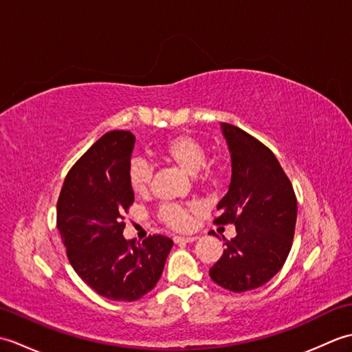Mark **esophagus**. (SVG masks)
<instances>
[{
    "label": "esophagus",
    "mask_w": 352,
    "mask_h": 352,
    "mask_svg": "<svg viewBox=\"0 0 352 352\" xmlns=\"http://www.w3.org/2000/svg\"><path fill=\"white\" fill-rule=\"evenodd\" d=\"M197 236H174L175 243H190L197 241Z\"/></svg>",
    "instance_id": "obj_1"
}]
</instances>
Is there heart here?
<instances>
[{"label":"heart","mask_w":352,"mask_h":352,"mask_svg":"<svg viewBox=\"0 0 352 352\" xmlns=\"http://www.w3.org/2000/svg\"><path fill=\"white\" fill-rule=\"evenodd\" d=\"M163 160L172 163L174 166L180 168L186 174H190L193 183L201 190H213L226 180L227 168L219 160L206 162L207 149L204 144L197 138L189 134H180V136L170 138L163 145L157 148ZM153 170L146 163L140 160L131 162L129 168V184L130 189L138 197H145L151 189ZM197 213V207L193 204H163L159 208L157 218L164 226L184 231L190 228L193 214Z\"/></svg>","instance_id":"1"}]
</instances>
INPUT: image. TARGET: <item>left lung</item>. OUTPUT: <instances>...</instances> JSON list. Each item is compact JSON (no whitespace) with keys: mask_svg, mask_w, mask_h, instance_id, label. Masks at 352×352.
<instances>
[{"mask_svg":"<svg viewBox=\"0 0 352 352\" xmlns=\"http://www.w3.org/2000/svg\"><path fill=\"white\" fill-rule=\"evenodd\" d=\"M231 151V183L218 204V226H236L210 267L221 287L242 294L263 286L283 267L296 226V195L274 153L236 125L222 122Z\"/></svg>","mask_w":352,"mask_h":352,"instance_id":"8db88e82","label":"left lung"}]
</instances>
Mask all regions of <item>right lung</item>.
Wrapping results in <instances>:
<instances>
[{
  "mask_svg": "<svg viewBox=\"0 0 352 352\" xmlns=\"http://www.w3.org/2000/svg\"><path fill=\"white\" fill-rule=\"evenodd\" d=\"M134 136L115 130L100 138L65 178L57 228L74 271L96 294L136 301L154 289L174 242L162 234L125 241V213L134 203L129 184Z\"/></svg>",
  "mask_w": 352,
  "mask_h": 352,
  "instance_id": "1",
  "label": "right lung"
}]
</instances>
